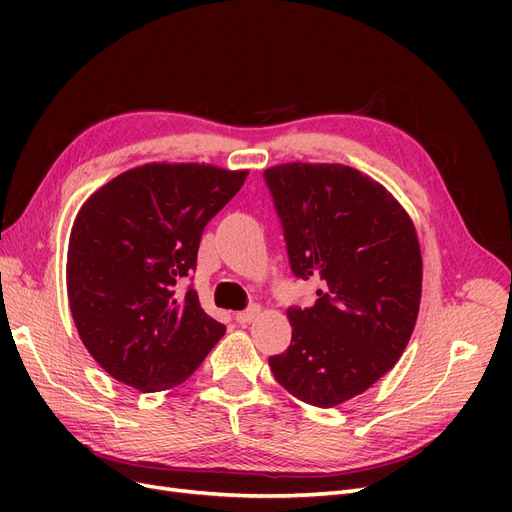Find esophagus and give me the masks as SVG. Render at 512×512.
I'll use <instances>...</instances> for the list:
<instances>
[{
	"mask_svg": "<svg viewBox=\"0 0 512 512\" xmlns=\"http://www.w3.org/2000/svg\"><path fill=\"white\" fill-rule=\"evenodd\" d=\"M258 314H260V307H258V305H252V307L243 309V312H239L235 318H237L239 324H247V322H252Z\"/></svg>",
	"mask_w": 512,
	"mask_h": 512,
	"instance_id": "1",
	"label": "esophagus"
}]
</instances>
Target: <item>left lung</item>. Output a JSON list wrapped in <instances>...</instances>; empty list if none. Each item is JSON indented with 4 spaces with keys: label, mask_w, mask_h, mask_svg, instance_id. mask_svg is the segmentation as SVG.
Returning a JSON list of instances; mask_svg holds the SVG:
<instances>
[{
    "label": "left lung",
    "mask_w": 512,
    "mask_h": 512,
    "mask_svg": "<svg viewBox=\"0 0 512 512\" xmlns=\"http://www.w3.org/2000/svg\"><path fill=\"white\" fill-rule=\"evenodd\" d=\"M292 273L316 277L312 307H288L290 346L271 356L297 399L333 408L361 395L404 354L421 305L423 258L408 213L344 164L265 170Z\"/></svg>",
    "instance_id": "left-lung-1"
}]
</instances>
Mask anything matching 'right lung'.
<instances>
[{
  "label": "right lung",
  "mask_w": 512,
  "mask_h": 512,
  "mask_svg": "<svg viewBox=\"0 0 512 512\" xmlns=\"http://www.w3.org/2000/svg\"><path fill=\"white\" fill-rule=\"evenodd\" d=\"M247 170L211 164H145L91 194L72 224L68 301L85 348L115 380L143 393L188 380L226 333L194 288L209 220Z\"/></svg>",
  "instance_id": "1"
}]
</instances>
